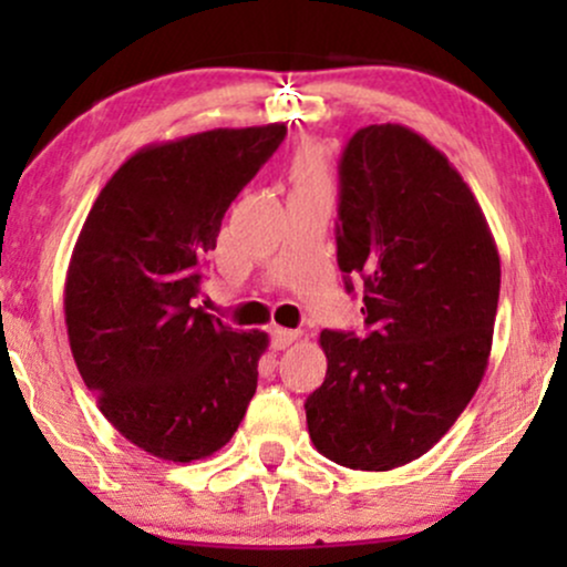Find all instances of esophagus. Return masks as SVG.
<instances>
[{"instance_id":"34e87169","label":"esophagus","mask_w":567,"mask_h":567,"mask_svg":"<svg viewBox=\"0 0 567 567\" xmlns=\"http://www.w3.org/2000/svg\"><path fill=\"white\" fill-rule=\"evenodd\" d=\"M298 338H301V333H298V330L275 328V330H271V347H275L277 351H282V349H288L290 343H296Z\"/></svg>"}]
</instances>
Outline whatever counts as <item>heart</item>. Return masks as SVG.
<instances>
[{
    "label": "heart",
    "instance_id": "obj_1",
    "mask_svg": "<svg viewBox=\"0 0 567 567\" xmlns=\"http://www.w3.org/2000/svg\"><path fill=\"white\" fill-rule=\"evenodd\" d=\"M290 178L296 188H324L328 181V165H324V154L320 146H303L298 148L292 157Z\"/></svg>",
    "mask_w": 567,
    "mask_h": 567
}]
</instances>
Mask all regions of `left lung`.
Segmentation results:
<instances>
[{"instance_id": "obj_1", "label": "left lung", "mask_w": 567, "mask_h": 567, "mask_svg": "<svg viewBox=\"0 0 567 567\" xmlns=\"http://www.w3.org/2000/svg\"><path fill=\"white\" fill-rule=\"evenodd\" d=\"M338 269L365 285L368 333L322 330L328 373L306 400L324 458L386 472L421 458L483 381L501 258L447 157L402 125L351 135L338 165Z\"/></svg>"}]
</instances>
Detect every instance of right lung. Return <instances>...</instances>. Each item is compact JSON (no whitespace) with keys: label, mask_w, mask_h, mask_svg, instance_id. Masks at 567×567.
<instances>
[{"label":"right lung","mask_w":567,"mask_h":567,"mask_svg":"<svg viewBox=\"0 0 567 567\" xmlns=\"http://www.w3.org/2000/svg\"><path fill=\"white\" fill-rule=\"evenodd\" d=\"M285 135L275 122L143 146L101 188L71 252L63 309L82 381L157 458L220 451L256 394L269 336L192 301L226 210Z\"/></svg>","instance_id":"obj_1"}]
</instances>
